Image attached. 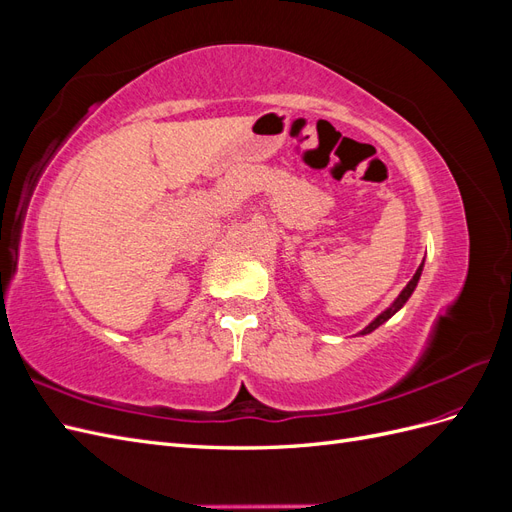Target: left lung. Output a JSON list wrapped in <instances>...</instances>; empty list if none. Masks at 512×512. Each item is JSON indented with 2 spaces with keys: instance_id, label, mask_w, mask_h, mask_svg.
Here are the masks:
<instances>
[{
  "instance_id": "8db88e82",
  "label": "left lung",
  "mask_w": 512,
  "mask_h": 512,
  "mask_svg": "<svg viewBox=\"0 0 512 512\" xmlns=\"http://www.w3.org/2000/svg\"><path fill=\"white\" fill-rule=\"evenodd\" d=\"M423 267H425V260L421 262V265H418V269H416V273L412 275V280L406 284V288L404 290H401L399 292V297L389 305V307H386L384 309V312L382 314H378L374 320H371L369 324H367V327L363 329V331H359V335H367V333H371V331H376L378 327H380V324H384L386 320H389V318H393L397 312H399V309L401 307H404L406 305V301L412 297V292H414V288L418 286V280H421V273H423Z\"/></svg>"
}]
</instances>
